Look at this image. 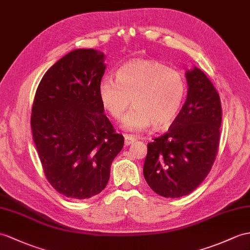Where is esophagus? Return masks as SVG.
<instances>
[{"label": "esophagus", "mask_w": 250, "mask_h": 250, "mask_svg": "<svg viewBox=\"0 0 250 250\" xmlns=\"http://www.w3.org/2000/svg\"><path fill=\"white\" fill-rule=\"evenodd\" d=\"M125 145L128 146L131 145L133 142L137 141V138L135 136H131V135H125Z\"/></svg>", "instance_id": "34e87169"}]
</instances>
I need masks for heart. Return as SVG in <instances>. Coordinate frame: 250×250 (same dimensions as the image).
Masks as SVG:
<instances>
[{"label":"heart","mask_w":250,"mask_h":250,"mask_svg":"<svg viewBox=\"0 0 250 250\" xmlns=\"http://www.w3.org/2000/svg\"><path fill=\"white\" fill-rule=\"evenodd\" d=\"M186 93V79L180 72L146 59L125 63L117 71V81L104 77L99 84L100 101L113 119L123 118L131 103L133 108L123 121V128L128 131L169 126Z\"/></svg>","instance_id":"1"}]
</instances>
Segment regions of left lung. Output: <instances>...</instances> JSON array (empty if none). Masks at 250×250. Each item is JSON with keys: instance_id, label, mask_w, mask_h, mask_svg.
<instances>
[{"instance_id": "8db88e82", "label": "left lung", "mask_w": 250, "mask_h": 250, "mask_svg": "<svg viewBox=\"0 0 250 250\" xmlns=\"http://www.w3.org/2000/svg\"><path fill=\"white\" fill-rule=\"evenodd\" d=\"M185 105L163 136L147 144L143 175L151 190L167 198L188 195L209 174L217 154L222 106L205 73L187 70Z\"/></svg>"}]
</instances>
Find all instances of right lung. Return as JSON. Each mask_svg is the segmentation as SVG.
Instances as JSON below:
<instances>
[{
    "mask_svg": "<svg viewBox=\"0 0 250 250\" xmlns=\"http://www.w3.org/2000/svg\"><path fill=\"white\" fill-rule=\"evenodd\" d=\"M104 60L93 48L72 51L47 70L36 91L30 125L39 159L52 187L71 199L104 190L124 145L100 101Z\"/></svg>",
    "mask_w": 250,
    "mask_h": 250,
    "instance_id": "right-lung-1",
    "label": "right lung"
}]
</instances>
